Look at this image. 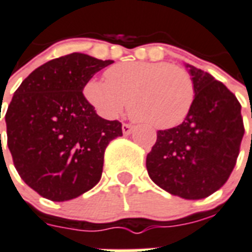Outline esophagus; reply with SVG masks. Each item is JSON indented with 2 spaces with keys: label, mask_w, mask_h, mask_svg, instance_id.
I'll return each instance as SVG.
<instances>
[{
  "label": "esophagus",
  "mask_w": 252,
  "mask_h": 252,
  "mask_svg": "<svg viewBox=\"0 0 252 252\" xmlns=\"http://www.w3.org/2000/svg\"><path fill=\"white\" fill-rule=\"evenodd\" d=\"M123 133L124 135H131L132 131H133V126H131V124H123Z\"/></svg>",
  "instance_id": "esophagus-1"
}]
</instances>
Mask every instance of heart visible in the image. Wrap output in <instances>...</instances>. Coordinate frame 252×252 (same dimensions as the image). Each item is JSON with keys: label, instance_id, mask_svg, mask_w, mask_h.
<instances>
[{"label": "heart", "instance_id": "obj_1", "mask_svg": "<svg viewBox=\"0 0 252 252\" xmlns=\"http://www.w3.org/2000/svg\"><path fill=\"white\" fill-rule=\"evenodd\" d=\"M107 81L92 79L84 96L105 119H115L128 105L139 123L169 129L183 123L193 107L195 84L178 65L152 61H128L107 69Z\"/></svg>", "mask_w": 252, "mask_h": 252}]
</instances>
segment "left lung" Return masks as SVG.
<instances>
[{
	"label": "left lung",
	"instance_id": "obj_1",
	"mask_svg": "<svg viewBox=\"0 0 252 252\" xmlns=\"http://www.w3.org/2000/svg\"><path fill=\"white\" fill-rule=\"evenodd\" d=\"M186 66L195 84L193 107L180 126L158 131L156 143L147 155V171L164 191L197 200L228 180L245 126L235 94L210 73Z\"/></svg>",
	"mask_w": 252,
	"mask_h": 252
}]
</instances>
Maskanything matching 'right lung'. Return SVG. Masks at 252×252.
Segmentation results:
<instances>
[{
	"label": "right lung",
	"mask_w": 252,
	"mask_h": 252,
	"mask_svg": "<svg viewBox=\"0 0 252 252\" xmlns=\"http://www.w3.org/2000/svg\"><path fill=\"white\" fill-rule=\"evenodd\" d=\"M112 63L70 53L34 69L14 92L7 147L18 175L41 196L65 202L100 182L105 148L123 129L98 116L83 89Z\"/></svg>",
	"instance_id": "add662e5"
}]
</instances>
